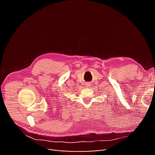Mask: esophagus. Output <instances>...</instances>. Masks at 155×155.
Returning <instances> with one entry per match:
<instances>
[{
	"instance_id": "1",
	"label": "esophagus",
	"mask_w": 155,
	"mask_h": 155,
	"mask_svg": "<svg viewBox=\"0 0 155 155\" xmlns=\"http://www.w3.org/2000/svg\"><path fill=\"white\" fill-rule=\"evenodd\" d=\"M86 87H91V84L87 83V85H86Z\"/></svg>"
}]
</instances>
